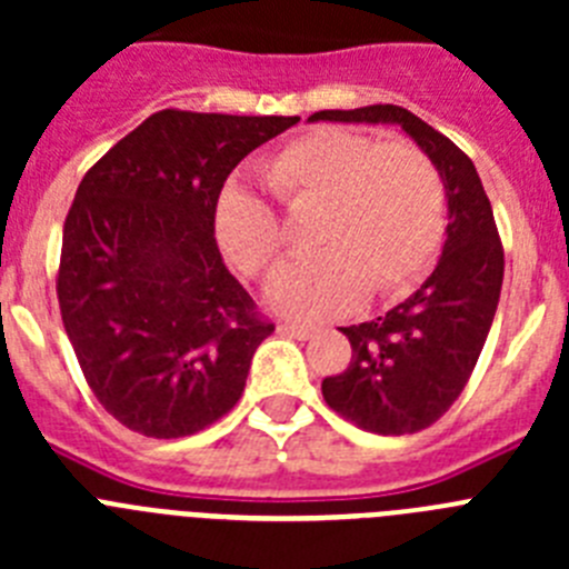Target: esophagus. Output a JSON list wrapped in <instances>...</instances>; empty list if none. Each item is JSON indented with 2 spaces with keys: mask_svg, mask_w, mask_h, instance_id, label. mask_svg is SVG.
<instances>
[{
  "mask_svg": "<svg viewBox=\"0 0 569 569\" xmlns=\"http://www.w3.org/2000/svg\"><path fill=\"white\" fill-rule=\"evenodd\" d=\"M279 330H284L288 336H296V339H313V336L319 333V328L305 325V321H281Z\"/></svg>",
  "mask_w": 569,
  "mask_h": 569,
  "instance_id": "esophagus-1",
  "label": "esophagus"
}]
</instances>
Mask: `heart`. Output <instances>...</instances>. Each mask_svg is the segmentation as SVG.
<instances>
[{
    "instance_id": "obj_1",
    "label": "heart",
    "mask_w": 569,
    "mask_h": 569,
    "mask_svg": "<svg viewBox=\"0 0 569 569\" xmlns=\"http://www.w3.org/2000/svg\"><path fill=\"white\" fill-rule=\"evenodd\" d=\"M268 179L288 204L321 208L319 253L270 273V308L333 316L365 293L410 288L433 264L445 236V184L416 144L325 128L281 148ZM213 228L224 259L248 276L268 270L284 244L276 210L239 182L219 193Z\"/></svg>"
}]
</instances>
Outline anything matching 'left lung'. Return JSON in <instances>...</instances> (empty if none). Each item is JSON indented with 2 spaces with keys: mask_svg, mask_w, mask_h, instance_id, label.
Returning a JSON list of instances; mask_svg holds the SVG:
<instances>
[{
  "mask_svg": "<svg viewBox=\"0 0 569 569\" xmlns=\"http://www.w3.org/2000/svg\"><path fill=\"white\" fill-rule=\"evenodd\" d=\"M308 122L399 124L436 164L447 196L445 248L427 281L373 321L341 328L353 359L321 381L336 413L379 436L419 433L450 410L499 308L505 250L476 164L399 104L319 110Z\"/></svg>",
  "mask_w": 569,
  "mask_h": 569,
  "instance_id": "obj_1",
  "label": "left lung"
}]
</instances>
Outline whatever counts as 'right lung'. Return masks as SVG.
<instances>
[{
  "label": "right lung",
  "instance_id": "add662e5",
  "mask_svg": "<svg viewBox=\"0 0 569 569\" xmlns=\"http://www.w3.org/2000/svg\"><path fill=\"white\" fill-rule=\"evenodd\" d=\"M299 116L159 110L84 173L62 230L59 308L99 405L182 439L241 399L273 325L213 236L230 170Z\"/></svg>",
  "mask_w": 569,
  "mask_h": 569
}]
</instances>
